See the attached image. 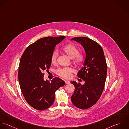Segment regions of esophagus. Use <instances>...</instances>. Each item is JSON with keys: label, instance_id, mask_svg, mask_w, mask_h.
<instances>
[{"label": "esophagus", "instance_id": "34e87169", "mask_svg": "<svg viewBox=\"0 0 129 129\" xmlns=\"http://www.w3.org/2000/svg\"><path fill=\"white\" fill-rule=\"evenodd\" d=\"M65 83H66V84H68L70 83V82H69V81H68V80H65Z\"/></svg>", "mask_w": 129, "mask_h": 129}]
</instances>
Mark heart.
Returning a JSON list of instances; mask_svg holds the SVG:
<instances>
[{"mask_svg": "<svg viewBox=\"0 0 129 129\" xmlns=\"http://www.w3.org/2000/svg\"><path fill=\"white\" fill-rule=\"evenodd\" d=\"M62 50L65 54L72 59V62L76 66L82 65L85 60L84 55L83 53L79 52L77 47L72 43H68L64 46ZM58 53L56 50L52 52L51 55V62L55 64L57 62ZM74 72V70L71 67L60 68L57 70L56 73L60 77L64 79H70L72 74Z\"/></svg>", "mask_w": 129, "mask_h": 129, "instance_id": "obj_1", "label": "heart"}]
</instances>
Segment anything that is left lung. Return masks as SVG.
Here are the masks:
<instances>
[{
	"label": "left lung",
	"mask_w": 129,
	"mask_h": 129,
	"mask_svg": "<svg viewBox=\"0 0 129 129\" xmlns=\"http://www.w3.org/2000/svg\"><path fill=\"white\" fill-rule=\"evenodd\" d=\"M71 40L80 42L86 52L84 66L77 74L79 80L82 79L85 84L71 82L75 87L71 101L78 108L87 109L97 103L102 94L107 72L106 61L103 49L97 42L86 37Z\"/></svg>",
	"instance_id": "1"
}]
</instances>
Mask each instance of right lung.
<instances>
[{"label":"right lung","instance_id":"add662e5","mask_svg":"<svg viewBox=\"0 0 129 129\" xmlns=\"http://www.w3.org/2000/svg\"><path fill=\"white\" fill-rule=\"evenodd\" d=\"M65 38H41L28 46L20 58L18 76L21 91L27 102L36 110L49 108L54 102L56 91L65 84L59 78H53L51 82L43 79V71L51 66L52 52Z\"/></svg>","mask_w":129,"mask_h":129}]
</instances>
